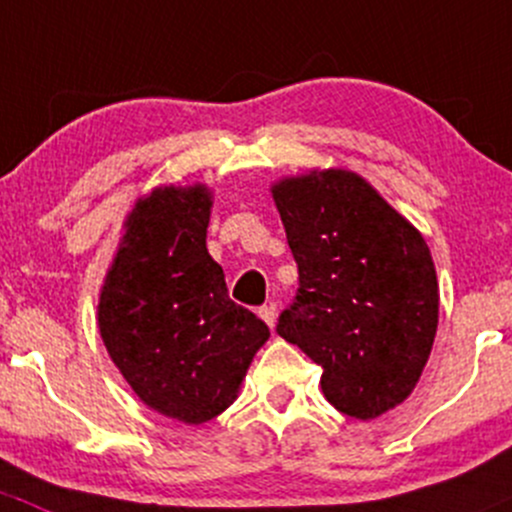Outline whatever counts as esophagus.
Here are the masks:
<instances>
[{
    "label": "esophagus",
    "instance_id": "1",
    "mask_svg": "<svg viewBox=\"0 0 512 512\" xmlns=\"http://www.w3.org/2000/svg\"><path fill=\"white\" fill-rule=\"evenodd\" d=\"M258 318H261L268 328H273V325H276V303L261 305V308H258Z\"/></svg>",
    "mask_w": 512,
    "mask_h": 512
}]
</instances>
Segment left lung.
I'll use <instances>...</instances> for the list:
<instances>
[{
	"label": "left lung",
	"mask_w": 512,
	"mask_h": 512,
	"mask_svg": "<svg viewBox=\"0 0 512 512\" xmlns=\"http://www.w3.org/2000/svg\"><path fill=\"white\" fill-rule=\"evenodd\" d=\"M271 192L300 281L276 333L323 367L337 412H389L419 382L439 325L424 236L355 172L313 170Z\"/></svg>",
	"instance_id": "left-lung-1"
}]
</instances>
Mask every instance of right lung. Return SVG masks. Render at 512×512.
Instances as JSON below:
<instances>
[{"mask_svg": "<svg viewBox=\"0 0 512 512\" xmlns=\"http://www.w3.org/2000/svg\"><path fill=\"white\" fill-rule=\"evenodd\" d=\"M212 192L157 187L125 219L98 328L110 360L155 412L204 424L236 399L268 325L226 293L207 251Z\"/></svg>", "mask_w": 512, "mask_h": 512, "instance_id": "right-lung-1", "label": "right lung"}]
</instances>
